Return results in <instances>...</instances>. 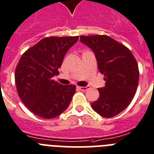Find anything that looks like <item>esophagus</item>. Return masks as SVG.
Returning a JSON list of instances; mask_svg holds the SVG:
<instances>
[{"label":"esophagus","instance_id":"esophagus-1","mask_svg":"<svg viewBox=\"0 0 154 154\" xmlns=\"http://www.w3.org/2000/svg\"><path fill=\"white\" fill-rule=\"evenodd\" d=\"M79 90L81 91H87L89 88V86H86V87H77Z\"/></svg>","mask_w":154,"mask_h":154}]
</instances>
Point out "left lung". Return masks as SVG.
<instances>
[{
  "mask_svg": "<svg viewBox=\"0 0 154 154\" xmlns=\"http://www.w3.org/2000/svg\"><path fill=\"white\" fill-rule=\"evenodd\" d=\"M81 42L91 49L105 86L98 88V99L91 107L100 116L112 118L130 104L139 82V68L128 48L107 35L81 36Z\"/></svg>",
  "mask_w": 154,
  "mask_h": 154,
  "instance_id": "8db88e82",
  "label": "left lung"
}]
</instances>
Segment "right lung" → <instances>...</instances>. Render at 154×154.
Returning a JSON list of instances; mask_svg holds the SVG:
<instances>
[{
  "instance_id": "1",
  "label": "right lung",
  "mask_w": 154,
  "mask_h": 154,
  "mask_svg": "<svg viewBox=\"0 0 154 154\" xmlns=\"http://www.w3.org/2000/svg\"><path fill=\"white\" fill-rule=\"evenodd\" d=\"M78 36L47 37L29 48L15 69L18 95L35 115L46 119L62 114L75 93V85H63L53 80L66 53Z\"/></svg>"
}]
</instances>
